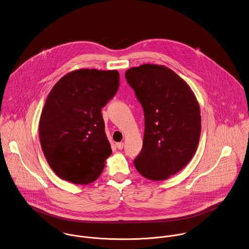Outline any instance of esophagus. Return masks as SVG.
<instances>
[{
  "instance_id": "34e87169",
  "label": "esophagus",
  "mask_w": 249,
  "mask_h": 249,
  "mask_svg": "<svg viewBox=\"0 0 249 249\" xmlns=\"http://www.w3.org/2000/svg\"><path fill=\"white\" fill-rule=\"evenodd\" d=\"M123 146H124V143H123V142L116 143V148H117L118 150H122V149H123Z\"/></svg>"
}]
</instances>
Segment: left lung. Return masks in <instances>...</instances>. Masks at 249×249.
I'll return each mask as SVG.
<instances>
[{"label": "left lung", "instance_id": "8db88e82", "mask_svg": "<svg viewBox=\"0 0 249 249\" xmlns=\"http://www.w3.org/2000/svg\"><path fill=\"white\" fill-rule=\"evenodd\" d=\"M125 77L145 116L143 148L134 167L147 179H168L186 167L197 150L199 103L189 84L164 65L132 67Z\"/></svg>", "mask_w": 249, "mask_h": 249}]
</instances>
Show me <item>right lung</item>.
Listing matches in <instances>:
<instances>
[{"instance_id":"right-lung-1","label":"right lung","mask_w":249,"mask_h":249,"mask_svg":"<svg viewBox=\"0 0 249 249\" xmlns=\"http://www.w3.org/2000/svg\"><path fill=\"white\" fill-rule=\"evenodd\" d=\"M118 86L117 70L86 68L66 74L50 91L38 134L43 154L60 179L88 185L101 174L112 153L101 109Z\"/></svg>"}]
</instances>
